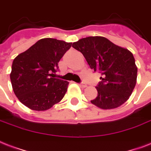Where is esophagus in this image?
<instances>
[{
  "instance_id": "1",
  "label": "esophagus",
  "mask_w": 151,
  "mask_h": 151,
  "mask_svg": "<svg viewBox=\"0 0 151 151\" xmlns=\"http://www.w3.org/2000/svg\"><path fill=\"white\" fill-rule=\"evenodd\" d=\"M79 86L81 87V88H85L86 86V85L85 83H81L79 84Z\"/></svg>"
}]
</instances>
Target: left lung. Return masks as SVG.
Masks as SVG:
<instances>
[{"label":"left lung","mask_w":151,"mask_h":151,"mask_svg":"<svg viewBox=\"0 0 151 151\" xmlns=\"http://www.w3.org/2000/svg\"><path fill=\"white\" fill-rule=\"evenodd\" d=\"M94 72L101 74L96 86L98 96L91 102L102 109L117 108L125 102L135 88L137 67L133 54L101 36H92L73 42Z\"/></svg>","instance_id":"8db88e82"}]
</instances>
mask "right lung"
I'll list each match as a JSON object with an SVG mask.
<instances>
[{"instance_id": "right-lung-1", "label": "right lung", "mask_w": 151, "mask_h": 151, "mask_svg": "<svg viewBox=\"0 0 151 151\" xmlns=\"http://www.w3.org/2000/svg\"><path fill=\"white\" fill-rule=\"evenodd\" d=\"M72 44L42 38L14 59L10 79L21 103L33 110L45 111L61 101L69 83L54 76L58 62Z\"/></svg>"}]
</instances>
